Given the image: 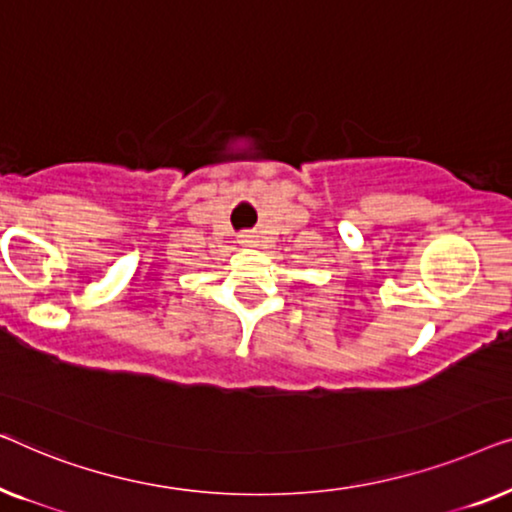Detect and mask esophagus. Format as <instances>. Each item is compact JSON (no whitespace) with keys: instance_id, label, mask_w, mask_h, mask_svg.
<instances>
[{"instance_id":"34e87169","label":"esophagus","mask_w":512,"mask_h":512,"mask_svg":"<svg viewBox=\"0 0 512 512\" xmlns=\"http://www.w3.org/2000/svg\"><path fill=\"white\" fill-rule=\"evenodd\" d=\"M239 243H241V246H246V248H255L257 246V236L250 234V232H243V234H239Z\"/></svg>"}]
</instances>
